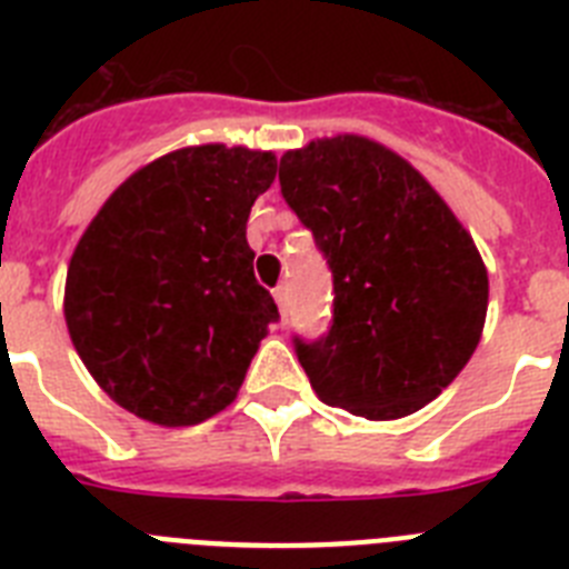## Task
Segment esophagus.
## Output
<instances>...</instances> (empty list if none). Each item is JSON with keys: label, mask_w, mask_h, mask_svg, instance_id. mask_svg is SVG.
Wrapping results in <instances>:
<instances>
[{"label": "esophagus", "mask_w": 569, "mask_h": 569, "mask_svg": "<svg viewBox=\"0 0 569 569\" xmlns=\"http://www.w3.org/2000/svg\"><path fill=\"white\" fill-rule=\"evenodd\" d=\"M273 299H276V305H279L281 319H288V288H284V284H279V288L273 290Z\"/></svg>", "instance_id": "obj_1"}]
</instances>
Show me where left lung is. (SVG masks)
Returning <instances> with one entry per match:
<instances>
[{
    "instance_id": "left-lung-1",
    "label": "left lung",
    "mask_w": 569,
    "mask_h": 569,
    "mask_svg": "<svg viewBox=\"0 0 569 569\" xmlns=\"http://www.w3.org/2000/svg\"><path fill=\"white\" fill-rule=\"evenodd\" d=\"M284 202L333 273V321L293 336L325 405L401 419L470 361L487 316V270L470 233L425 176L365 136L288 150Z\"/></svg>"
}]
</instances>
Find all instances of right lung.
<instances>
[{"mask_svg":"<svg viewBox=\"0 0 569 569\" xmlns=\"http://www.w3.org/2000/svg\"><path fill=\"white\" fill-rule=\"evenodd\" d=\"M276 156L184 148L136 170L79 239L64 284L77 353L104 393L153 425L210 419L279 321L253 276L248 216Z\"/></svg>","mask_w":569,"mask_h":569,"instance_id":"add662e5","label":"right lung"}]
</instances>
